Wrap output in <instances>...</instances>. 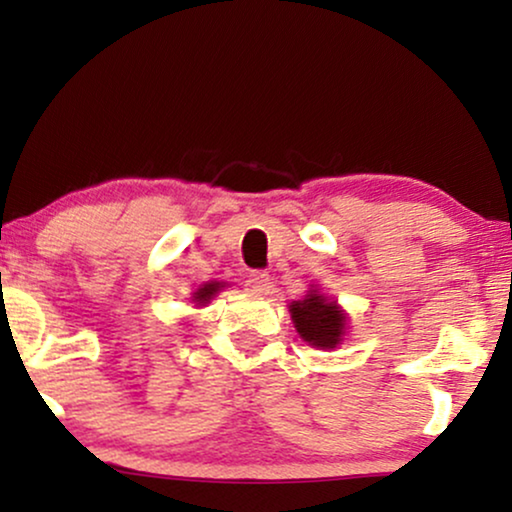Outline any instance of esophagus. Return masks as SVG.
I'll use <instances>...</instances> for the list:
<instances>
[{
    "label": "esophagus",
    "mask_w": 512,
    "mask_h": 512,
    "mask_svg": "<svg viewBox=\"0 0 512 512\" xmlns=\"http://www.w3.org/2000/svg\"><path fill=\"white\" fill-rule=\"evenodd\" d=\"M247 286L251 293H256V296H268L270 291V277L265 275V272H251L249 279H247Z\"/></svg>",
    "instance_id": "obj_1"
}]
</instances>
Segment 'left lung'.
<instances>
[{"label":"left lung","mask_w":512,"mask_h":512,"mask_svg":"<svg viewBox=\"0 0 512 512\" xmlns=\"http://www.w3.org/2000/svg\"><path fill=\"white\" fill-rule=\"evenodd\" d=\"M289 312L293 328L307 345L335 349L345 342L349 314L338 305V300L321 291L319 284H310L305 298L293 300Z\"/></svg>","instance_id":"left-lung-1"}]
</instances>
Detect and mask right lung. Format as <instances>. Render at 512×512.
<instances>
[{
    "mask_svg": "<svg viewBox=\"0 0 512 512\" xmlns=\"http://www.w3.org/2000/svg\"><path fill=\"white\" fill-rule=\"evenodd\" d=\"M226 286H228V282H216V279H212V282H205V284L198 286V289L193 291L191 303L195 307H207L216 298V293L226 289Z\"/></svg>",
    "mask_w": 512,
    "mask_h": 512,
    "instance_id": "right-lung-1",
    "label": "right lung"
}]
</instances>
